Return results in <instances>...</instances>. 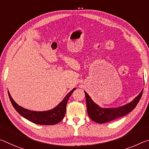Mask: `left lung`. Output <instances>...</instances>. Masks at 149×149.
<instances>
[{
    "label": "left lung",
    "mask_w": 149,
    "mask_h": 149,
    "mask_svg": "<svg viewBox=\"0 0 149 149\" xmlns=\"http://www.w3.org/2000/svg\"><path fill=\"white\" fill-rule=\"evenodd\" d=\"M143 91V89L131 102L122 107L112 108H100L99 105L93 101L89 95L85 91L88 115L93 121L99 123L108 122L117 118L124 116L132 112L136 107L141 99Z\"/></svg>",
    "instance_id": "left-lung-1"
}]
</instances>
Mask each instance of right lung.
<instances>
[{"label":"right lung","instance_id":"right-lung-1","mask_svg":"<svg viewBox=\"0 0 149 149\" xmlns=\"http://www.w3.org/2000/svg\"><path fill=\"white\" fill-rule=\"evenodd\" d=\"M75 89H76L75 88L72 89L68 94L65 96L62 101L57 107L54 108L52 110L43 111V112L31 111L20 107L12 99L10 93L8 91V93L12 106H13L16 110L22 116L26 118L27 120H28L30 122L36 123V124L55 125L59 123L64 118L65 114V110H66L68 100L70 97L71 96L72 93Z\"/></svg>","mask_w":149,"mask_h":149}]
</instances>
